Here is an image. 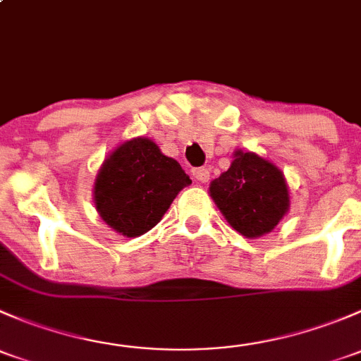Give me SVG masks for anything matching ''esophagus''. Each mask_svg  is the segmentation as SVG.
I'll return each mask as SVG.
<instances>
[{"mask_svg": "<svg viewBox=\"0 0 361 361\" xmlns=\"http://www.w3.org/2000/svg\"><path fill=\"white\" fill-rule=\"evenodd\" d=\"M192 174H194V178L199 183H207L209 181V171L206 167H197V169L192 171Z\"/></svg>", "mask_w": 361, "mask_h": 361, "instance_id": "esophagus-1", "label": "esophagus"}]
</instances>
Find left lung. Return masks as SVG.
<instances>
[{
	"instance_id": "1",
	"label": "left lung",
	"mask_w": 361,
	"mask_h": 361,
	"mask_svg": "<svg viewBox=\"0 0 361 361\" xmlns=\"http://www.w3.org/2000/svg\"><path fill=\"white\" fill-rule=\"evenodd\" d=\"M209 195L234 231L248 239L269 234L290 209L285 174L253 152H234L225 173L211 181Z\"/></svg>"
}]
</instances>
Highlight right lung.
I'll list each match as a JSON object with an SVG mask.
<instances>
[{"label":"right lung","mask_w":361,"mask_h":361,"mask_svg":"<svg viewBox=\"0 0 361 361\" xmlns=\"http://www.w3.org/2000/svg\"><path fill=\"white\" fill-rule=\"evenodd\" d=\"M190 183L180 164L164 155L155 141L133 137L101 164L94 204L108 227L123 238H137L162 220L171 202Z\"/></svg>","instance_id":"right-lung-1"}]
</instances>
